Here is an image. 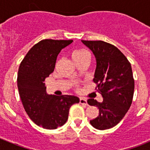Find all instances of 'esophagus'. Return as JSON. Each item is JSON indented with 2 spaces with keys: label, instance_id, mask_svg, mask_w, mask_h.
<instances>
[{
  "label": "esophagus",
  "instance_id": "obj_1",
  "mask_svg": "<svg viewBox=\"0 0 150 150\" xmlns=\"http://www.w3.org/2000/svg\"><path fill=\"white\" fill-rule=\"evenodd\" d=\"M79 103L81 104H85L87 105V100L84 98H79Z\"/></svg>",
  "mask_w": 150,
  "mask_h": 150
}]
</instances>
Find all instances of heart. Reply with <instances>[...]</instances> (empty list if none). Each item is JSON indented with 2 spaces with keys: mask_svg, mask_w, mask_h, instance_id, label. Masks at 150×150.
I'll use <instances>...</instances> for the list:
<instances>
[{
  "mask_svg": "<svg viewBox=\"0 0 150 150\" xmlns=\"http://www.w3.org/2000/svg\"><path fill=\"white\" fill-rule=\"evenodd\" d=\"M71 58L76 64H79L83 62H87L90 59V54L86 50L84 49H76L71 52ZM59 62H57L56 65H58Z\"/></svg>",
  "mask_w": 150,
  "mask_h": 150,
  "instance_id": "obj_1",
  "label": "heart"
}]
</instances>
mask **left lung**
Instances as JSON below:
<instances>
[{
	"label": "left lung",
	"mask_w": 150,
	"mask_h": 150,
	"mask_svg": "<svg viewBox=\"0 0 150 150\" xmlns=\"http://www.w3.org/2000/svg\"><path fill=\"white\" fill-rule=\"evenodd\" d=\"M92 51L97 67L93 81L103 101L88 99L99 109V115L90 124L99 130L112 128L120 122L131 107L134 79L131 63L117 47L102 40H82Z\"/></svg>",
	"instance_id": "1"
}]
</instances>
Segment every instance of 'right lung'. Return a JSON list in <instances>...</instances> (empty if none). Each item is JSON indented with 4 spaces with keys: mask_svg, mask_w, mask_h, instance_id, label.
Wrapping results in <instances>:
<instances>
[{
    "mask_svg": "<svg viewBox=\"0 0 150 150\" xmlns=\"http://www.w3.org/2000/svg\"><path fill=\"white\" fill-rule=\"evenodd\" d=\"M72 40L45 39L28 52L18 68L17 85L24 109L36 125L46 129L62 126L77 97L46 93L45 79L54 71L57 56Z\"/></svg>",
    "mask_w": 150,
    "mask_h": 150,
    "instance_id": "right-lung-1",
    "label": "right lung"
}]
</instances>
